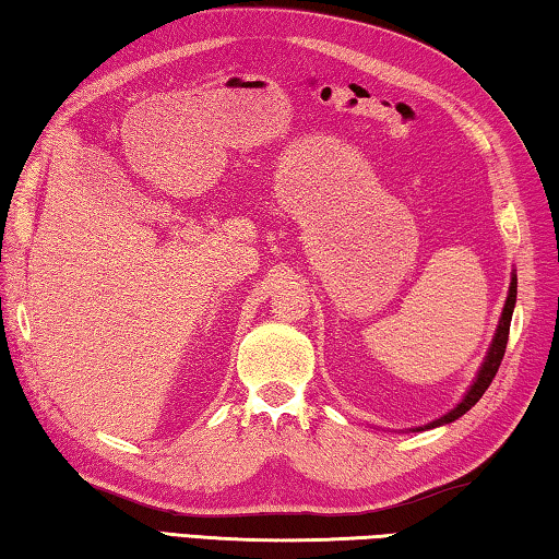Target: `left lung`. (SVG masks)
<instances>
[{
	"mask_svg": "<svg viewBox=\"0 0 559 559\" xmlns=\"http://www.w3.org/2000/svg\"><path fill=\"white\" fill-rule=\"evenodd\" d=\"M515 293H519V278H511V288H509V298H506V306H503V314L499 320V328H496V337L491 342V349H489V357H486L484 367L479 371V377H476L474 385L469 389V393L464 395V401L456 405L454 411H450L448 415H442V418L432 420L428 428H438V425H444V423H452L456 418H462V415L472 408V405L481 399L484 391L489 389L496 371H499L501 367V359L506 354V344H509V330H511V318H513V306H515Z\"/></svg>",
	"mask_w": 559,
	"mask_h": 559,
	"instance_id": "8db88e82",
	"label": "left lung"
}]
</instances>
